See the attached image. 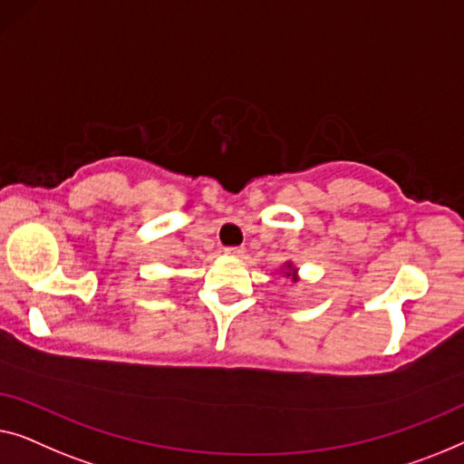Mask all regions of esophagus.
<instances>
[{
	"mask_svg": "<svg viewBox=\"0 0 464 464\" xmlns=\"http://www.w3.org/2000/svg\"><path fill=\"white\" fill-rule=\"evenodd\" d=\"M225 252L229 254V256H244L246 250L241 246H231V247H225Z\"/></svg>",
	"mask_w": 464,
	"mask_h": 464,
	"instance_id": "34e87169",
	"label": "esophagus"
}]
</instances>
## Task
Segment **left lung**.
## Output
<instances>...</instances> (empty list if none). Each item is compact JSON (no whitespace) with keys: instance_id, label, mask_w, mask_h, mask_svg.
I'll use <instances>...</instances> for the list:
<instances>
[{"instance_id":"8db88e82","label":"left lung","mask_w":464,"mask_h":464,"mask_svg":"<svg viewBox=\"0 0 464 464\" xmlns=\"http://www.w3.org/2000/svg\"><path fill=\"white\" fill-rule=\"evenodd\" d=\"M285 269H288V271H285V277H292L296 282V269H292V263L285 265Z\"/></svg>"}]
</instances>
